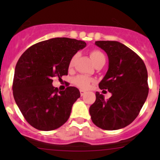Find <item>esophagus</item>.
I'll return each mask as SVG.
<instances>
[{
	"label": "esophagus",
	"instance_id": "1",
	"mask_svg": "<svg viewBox=\"0 0 160 160\" xmlns=\"http://www.w3.org/2000/svg\"><path fill=\"white\" fill-rule=\"evenodd\" d=\"M80 95H81V96H83V95H84L85 93H86V92H85L84 90H80Z\"/></svg>",
	"mask_w": 160,
	"mask_h": 160
}]
</instances>
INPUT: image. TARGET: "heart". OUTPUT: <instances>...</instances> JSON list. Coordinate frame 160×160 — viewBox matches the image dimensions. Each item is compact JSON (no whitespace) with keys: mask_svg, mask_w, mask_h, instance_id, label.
<instances>
[{"mask_svg":"<svg viewBox=\"0 0 160 160\" xmlns=\"http://www.w3.org/2000/svg\"><path fill=\"white\" fill-rule=\"evenodd\" d=\"M90 57H91L93 63H95V62H96L98 59H101V57H104V56L101 51H99V50H93V51L90 52ZM74 59H75L74 56L71 59L70 62V67H72V64H73ZM73 82L78 88H81V89L86 90L90 88V83L93 82V80H92L90 77H88V76L79 75L74 78Z\"/></svg>","mask_w":160,"mask_h":160,"instance_id":"obj_1","label":"heart"}]
</instances>
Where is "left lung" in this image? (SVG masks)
<instances>
[{
    "mask_svg": "<svg viewBox=\"0 0 160 160\" xmlns=\"http://www.w3.org/2000/svg\"><path fill=\"white\" fill-rule=\"evenodd\" d=\"M108 57V70L99 88L111 97L96 92V101L90 107L92 122L104 130H118L130 125L139 114L149 93L148 72L142 59L132 49L117 41H97Z\"/></svg>",
    "mask_w": 160,
    "mask_h": 160,
    "instance_id": "left-lung-1",
    "label": "left lung"
}]
</instances>
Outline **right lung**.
Masks as SVG:
<instances>
[{
	"instance_id": "1",
	"label": "right lung",
	"mask_w": 160,
	"mask_h": 160,
	"mask_svg": "<svg viewBox=\"0 0 160 160\" xmlns=\"http://www.w3.org/2000/svg\"><path fill=\"white\" fill-rule=\"evenodd\" d=\"M86 45L74 38H50L31 46L19 58L14 70L13 95L32 127L51 131L67 122L80 93L74 87L59 91L52 86V77L60 80L67 75L71 59Z\"/></svg>"
}]
</instances>
